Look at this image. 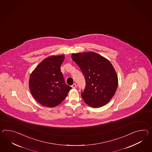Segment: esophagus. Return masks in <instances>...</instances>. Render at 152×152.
<instances>
[{"instance_id": "esophagus-1", "label": "esophagus", "mask_w": 152, "mask_h": 152, "mask_svg": "<svg viewBox=\"0 0 152 152\" xmlns=\"http://www.w3.org/2000/svg\"><path fill=\"white\" fill-rule=\"evenodd\" d=\"M76 87H77V85H76V83H74L71 86V87H72V88H75Z\"/></svg>"}]
</instances>
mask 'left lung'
<instances>
[{
	"instance_id": "1",
	"label": "left lung",
	"mask_w": 152,
	"mask_h": 152,
	"mask_svg": "<svg viewBox=\"0 0 152 152\" xmlns=\"http://www.w3.org/2000/svg\"><path fill=\"white\" fill-rule=\"evenodd\" d=\"M71 58L85 78L81 96L86 103L93 107L108 103L118 86V75L110 61L93 52L73 53Z\"/></svg>"
}]
</instances>
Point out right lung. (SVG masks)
Wrapping results in <instances>:
<instances>
[{
  "label": "right lung",
  "instance_id": "right-lung-1",
  "mask_svg": "<svg viewBox=\"0 0 152 152\" xmlns=\"http://www.w3.org/2000/svg\"><path fill=\"white\" fill-rule=\"evenodd\" d=\"M64 55L51 56L39 63L30 75L29 88L41 105L55 107L67 96L71 87L65 84L60 66Z\"/></svg>",
  "mask_w": 152,
  "mask_h": 152
}]
</instances>
